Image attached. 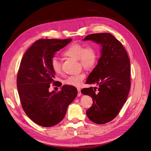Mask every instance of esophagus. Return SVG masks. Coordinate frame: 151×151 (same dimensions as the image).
<instances>
[{
  "label": "esophagus",
  "mask_w": 151,
  "mask_h": 151,
  "mask_svg": "<svg viewBox=\"0 0 151 151\" xmlns=\"http://www.w3.org/2000/svg\"><path fill=\"white\" fill-rule=\"evenodd\" d=\"M77 91H78V96H80L81 95V89L79 88H77Z\"/></svg>",
  "instance_id": "obj_1"
}]
</instances>
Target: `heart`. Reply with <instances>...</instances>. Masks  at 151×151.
<instances>
[{
	"label": "heart",
	"mask_w": 151,
	"mask_h": 151,
	"mask_svg": "<svg viewBox=\"0 0 151 151\" xmlns=\"http://www.w3.org/2000/svg\"><path fill=\"white\" fill-rule=\"evenodd\" d=\"M63 55L78 60L80 65L86 70H91L94 67L97 62L98 53L94 47L89 46L85 48L82 44H73L68 47L63 52ZM51 67L56 74L61 72V64L56 58H52ZM85 78L84 73L70 76L67 77L64 83L67 85L79 86Z\"/></svg>",
	"instance_id": "obj_1"
}]
</instances>
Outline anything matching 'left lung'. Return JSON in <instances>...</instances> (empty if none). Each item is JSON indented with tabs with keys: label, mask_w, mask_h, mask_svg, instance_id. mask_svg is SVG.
Wrapping results in <instances>:
<instances>
[{
	"label": "left lung",
	"mask_w": 151,
	"mask_h": 151,
	"mask_svg": "<svg viewBox=\"0 0 151 151\" xmlns=\"http://www.w3.org/2000/svg\"><path fill=\"white\" fill-rule=\"evenodd\" d=\"M100 45L101 56L86 83L96 87L84 88L81 93L93 99L86 111L90 120L104 124L115 118L126 102L130 88V64L122 44L108 33L89 35L83 40Z\"/></svg>",
	"instance_id": "left-lung-1"
}]
</instances>
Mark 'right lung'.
I'll return each instance as SVG.
<instances>
[{"mask_svg": "<svg viewBox=\"0 0 151 151\" xmlns=\"http://www.w3.org/2000/svg\"><path fill=\"white\" fill-rule=\"evenodd\" d=\"M72 39L39 40L22 57L17 77V88L26 115L40 126L50 127L60 122L67 108L77 96L73 86L64 85L58 92H50L55 73L51 61L59 50Z\"/></svg>", "mask_w": 151, "mask_h": 151, "instance_id": "obj_1", "label": "right lung"}]
</instances>
